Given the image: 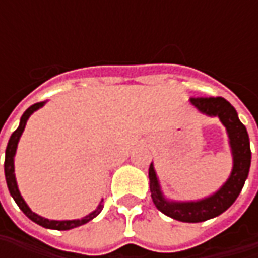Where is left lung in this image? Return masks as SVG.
I'll return each instance as SVG.
<instances>
[{
  "mask_svg": "<svg viewBox=\"0 0 258 258\" xmlns=\"http://www.w3.org/2000/svg\"><path fill=\"white\" fill-rule=\"evenodd\" d=\"M191 103L201 113L207 116H218L221 123L225 126L231 154H233L231 175L217 192L204 200L186 201V203L169 201L165 198L161 191L154 165L151 164L149 188H151V197L155 207L161 213L182 223H203L227 211L237 200L248 176L250 165H251V151H250V139L247 129L240 122L238 114L230 102H227L224 97H192Z\"/></svg>",
  "mask_w": 258,
  "mask_h": 258,
  "instance_id": "1",
  "label": "left lung"
}]
</instances>
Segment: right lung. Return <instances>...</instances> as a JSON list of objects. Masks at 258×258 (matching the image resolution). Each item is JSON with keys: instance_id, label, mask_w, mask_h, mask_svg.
Segmentation results:
<instances>
[{"instance_id": "obj_1", "label": "right lung", "mask_w": 258, "mask_h": 258, "mask_svg": "<svg viewBox=\"0 0 258 258\" xmlns=\"http://www.w3.org/2000/svg\"><path fill=\"white\" fill-rule=\"evenodd\" d=\"M45 102H38V103L30 106L27 110L24 112V114L21 116L20 119V126L15 129L10 141H8V145H7V149H5V162H4V172H5V181H7V186H8V191L11 194V197L14 198V201L17 203V205L20 207V210L31 220L34 221L35 224L44 227V228H51V230H60V231H64V230H72V228H76V227H80L83 224L89 223L90 220H93L94 217H97L100 211L103 210V205L102 203L99 204V207L94 210L93 213H90L89 215H86L80 220H64V221H57V220H48V218H44L41 215H37L35 213H33L30 210V207L25 204L24 198L21 197V194L18 191V186H17V181H15V173H14V156L15 151H17V145H18V141H20V136L24 132L25 123L28 120V117L31 114L34 113L35 110H38L40 107L44 106ZM103 201V200H102Z\"/></svg>"}]
</instances>
